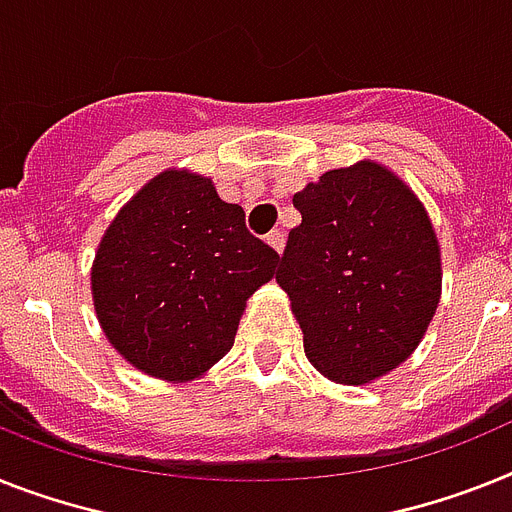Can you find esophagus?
I'll use <instances>...</instances> for the list:
<instances>
[{
  "mask_svg": "<svg viewBox=\"0 0 512 512\" xmlns=\"http://www.w3.org/2000/svg\"><path fill=\"white\" fill-rule=\"evenodd\" d=\"M265 242H268V244H270V247L276 249L278 255H281V252H283V247H286V234H283V231H281V229H276V231H270V234H268V236H265Z\"/></svg>",
  "mask_w": 512,
  "mask_h": 512,
  "instance_id": "obj_1",
  "label": "esophagus"
}]
</instances>
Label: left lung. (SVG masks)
<instances>
[{
	"label": "left lung",
	"mask_w": 512,
	"mask_h": 512,
	"mask_svg": "<svg viewBox=\"0 0 512 512\" xmlns=\"http://www.w3.org/2000/svg\"><path fill=\"white\" fill-rule=\"evenodd\" d=\"M276 281L291 299L309 364L364 385L406 362L440 304V244L419 197L390 169L359 161L294 195Z\"/></svg>",
	"instance_id": "left-lung-1"
}]
</instances>
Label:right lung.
Segmentation results:
<instances>
[{
    "instance_id": "obj_1",
    "label": "right lung",
    "mask_w": 512,
    "mask_h": 512,
    "mask_svg": "<svg viewBox=\"0 0 512 512\" xmlns=\"http://www.w3.org/2000/svg\"><path fill=\"white\" fill-rule=\"evenodd\" d=\"M278 252L208 176H153L109 223L90 289L119 354L150 377L195 380L234 346L244 304L276 276Z\"/></svg>"
}]
</instances>
